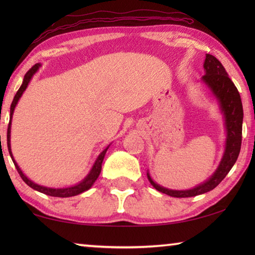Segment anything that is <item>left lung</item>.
Segmentation results:
<instances>
[{"label":"left lung","instance_id":"obj_1","mask_svg":"<svg viewBox=\"0 0 255 255\" xmlns=\"http://www.w3.org/2000/svg\"><path fill=\"white\" fill-rule=\"evenodd\" d=\"M206 74L202 76L204 83L208 86L216 99L225 118L226 143L225 152L217 170L204 183L189 190H171L163 188L155 183L147 172V178L150 184L159 192L174 198H188L202 195L215 189L222 182L224 178L234 165L239 157L242 144V124H243V106L236 86L228 77L227 72L222 63L215 56L207 54L204 63Z\"/></svg>","mask_w":255,"mask_h":255}]
</instances>
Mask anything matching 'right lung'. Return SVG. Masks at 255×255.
Segmentation results:
<instances>
[{
  "label": "right lung",
  "instance_id": "obj_1",
  "mask_svg": "<svg viewBox=\"0 0 255 255\" xmlns=\"http://www.w3.org/2000/svg\"><path fill=\"white\" fill-rule=\"evenodd\" d=\"M40 67V64H36V65H33L30 70L25 73L24 75V79L22 84H21L20 89L18 90V92L14 96L13 101L11 103V109H10V122H8V127H7V149H8V153H10V156L12 158V161H13L14 165H15V169L16 171L19 172V174L21 176V179H22L25 183H27L30 188H32L33 190H37V191H39L41 193H45L47 196H51V197H59V198H67V197H73V196H77L80 195V193L86 191V190H89L90 188L92 187L93 183L96 182V180L98 179V176L100 175V172H101V165H102V162H103V158H105V155L107 153L108 148H109V146L105 149L102 150L99 155L97 161L94 162L93 166L91 171H90V173L85 176V178L81 181L80 183H77L75 185H73V187H68V188H59V189H55V188H47L44 187V185H39L37 183L32 182L31 180H29L27 176L23 174V172L21 171V169L19 167L18 164L14 161L13 158V155H12L11 152V144H10V137H11V120H12V115H13V111H14V108L16 106V103H18L19 99L22 96V93L24 92V90L27 89V86L29 84L30 80L32 79V76L34 73H36L38 70H39Z\"/></svg>",
  "mask_w": 255,
  "mask_h": 255
}]
</instances>
